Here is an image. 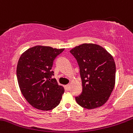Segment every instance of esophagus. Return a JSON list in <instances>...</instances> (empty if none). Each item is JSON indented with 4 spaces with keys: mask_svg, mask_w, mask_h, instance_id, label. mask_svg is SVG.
<instances>
[{
    "mask_svg": "<svg viewBox=\"0 0 133 133\" xmlns=\"http://www.w3.org/2000/svg\"><path fill=\"white\" fill-rule=\"evenodd\" d=\"M70 84H67V85L65 86V90H70Z\"/></svg>",
    "mask_w": 133,
    "mask_h": 133,
    "instance_id": "34e87169",
    "label": "esophagus"
}]
</instances>
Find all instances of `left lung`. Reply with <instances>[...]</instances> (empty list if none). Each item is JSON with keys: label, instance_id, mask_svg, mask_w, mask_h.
<instances>
[{"label": "left lung", "instance_id": "obj_1", "mask_svg": "<svg viewBox=\"0 0 133 133\" xmlns=\"http://www.w3.org/2000/svg\"><path fill=\"white\" fill-rule=\"evenodd\" d=\"M70 52L76 59L80 70L83 91L76 97L81 107L91 109L104 104L115 84L116 66L114 59L98 45L83 43Z\"/></svg>", "mask_w": 133, "mask_h": 133}]
</instances>
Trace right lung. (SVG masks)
<instances>
[{"label": "right lung", "mask_w": 133, "mask_h": 133, "mask_svg": "<svg viewBox=\"0 0 133 133\" xmlns=\"http://www.w3.org/2000/svg\"><path fill=\"white\" fill-rule=\"evenodd\" d=\"M64 49L38 45L24 52L17 64L16 76L22 94L38 109L51 110L58 106L64 88L52 79L53 62Z\"/></svg>", "instance_id": "obj_1"}]
</instances>
